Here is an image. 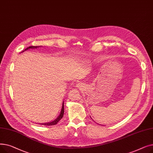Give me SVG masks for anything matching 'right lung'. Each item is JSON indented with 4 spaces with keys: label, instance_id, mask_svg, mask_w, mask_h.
<instances>
[{
    "label": "right lung",
    "instance_id": "add662e5",
    "mask_svg": "<svg viewBox=\"0 0 153 153\" xmlns=\"http://www.w3.org/2000/svg\"><path fill=\"white\" fill-rule=\"evenodd\" d=\"M38 47H39V46H29V47H28L27 48H26V49L24 50V51H22V52H24L25 51H26V50H28V49H35V48H38ZM64 102H62V108H61V112H60V114H59V115L57 117V118H56V120H54V121H53V122H48V123H39L40 125H46V126H51V125H56L58 123V122L59 121V120L62 118V117H63V115H64Z\"/></svg>",
    "mask_w": 153,
    "mask_h": 153
}]
</instances>
